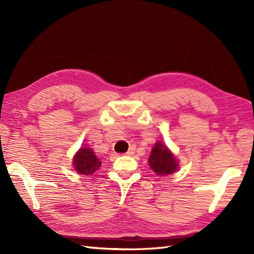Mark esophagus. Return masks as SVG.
I'll return each instance as SVG.
<instances>
[{
    "label": "esophagus",
    "instance_id": "obj_1",
    "mask_svg": "<svg viewBox=\"0 0 254 254\" xmlns=\"http://www.w3.org/2000/svg\"><path fill=\"white\" fill-rule=\"evenodd\" d=\"M134 152H135V149H134L133 147H131L130 149H128L127 150V155H128V156H131V155H133L134 154Z\"/></svg>",
    "mask_w": 254,
    "mask_h": 254
}]
</instances>
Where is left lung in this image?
<instances>
[{"instance_id":"1","label":"left lung","mask_w":254,"mask_h":254,"mask_svg":"<svg viewBox=\"0 0 254 254\" xmlns=\"http://www.w3.org/2000/svg\"><path fill=\"white\" fill-rule=\"evenodd\" d=\"M149 166L157 175H171L175 172L178 164L174 156L163 143H156L148 159Z\"/></svg>"}]
</instances>
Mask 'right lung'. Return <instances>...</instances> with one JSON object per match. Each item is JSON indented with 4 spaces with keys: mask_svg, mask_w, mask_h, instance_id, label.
I'll return each instance as SVG.
<instances>
[{
    "mask_svg": "<svg viewBox=\"0 0 254 254\" xmlns=\"http://www.w3.org/2000/svg\"><path fill=\"white\" fill-rule=\"evenodd\" d=\"M73 164L76 170L80 175H93L99 168L101 161L94 154L90 148H80L78 153L75 155Z\"/></svg>",
    "mask_w": 254,
    "mask_h": 254,
    "instance_id": "obj_1",
    "label": "right lung"
}]
</instances>
